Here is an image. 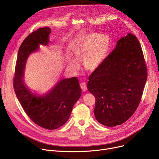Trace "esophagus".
<instances>
[{"mask_svg":"<svg viewBox=\"0 0 159 159\" xmlns=\"http://www.w3.org/2000/svg\"><path fill=\"white\" fill-rule=\"evenodd\" d=\"M80 88L82 90V91H85L87 90V86H86V84L85 82H81L80 84Z\"/></svg>","mask_w":159,"mask_h":159,"instance_id":"obj_1","label":"esophagus"}]
</instances>
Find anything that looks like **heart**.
<instances>
[{"mask_svg": "<svg viewBox=\"0 0 159 159\" xmlns=\"http://www.w3.org/2000/svg\"><path fill=\"white\" fill-rule=\"evenodd\" d=\"M111 48V39L106 35L91 33L80 37L74 49L75 58L83 61L86 70H97L106 60ZM70 67L77 69L79 64L75 61H71Z\"/></svg>", "mask_w": 159, "mask_h": 159, "instance_id": "obj_1", "label": "heart"}]
</instances>
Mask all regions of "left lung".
<instances>
[{
    "label": "left lung",
    "mask_w": 159,
    "mask_h": 159,
    "mask_svg": "<svg viewBox=\"0 0 159 159\" xmlns=\"http://www.w3.org/2000/svg\"><path fill=\"white\" fill-rule=\"evenodd\" d=\"M147 77L140 44L128 33L89 77L87 88L95 98L97 121L113 127L128 120L139 105Z\"/></svg>",
    "instance_id": "obj_1"
}]
</instances>
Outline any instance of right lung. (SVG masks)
<instances>
[{"mask_svg":"<svg viewBox=\"0 0 159 159\" xmlns=\"http://www.w3.org/2000/svg\"><path fill=\"white\" fill-rule=\"evenodd\" d=\"M51 30L41 28L31 33L21 44L16 58L13 88L16 97L30 119L38 126L55 129L68 121L73 105L81 95L77 77L61 80L46 95L37 96L25 85L24 70L28 56L38 49L39 44L48 45Z\"/></svg>","mask_w":159,"mask_h":159,"instance_id":"right-lung-1","label":"right lung"}]
</instances>
